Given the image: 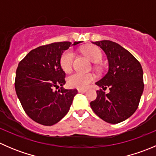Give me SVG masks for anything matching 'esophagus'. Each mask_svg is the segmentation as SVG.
Listing matches in <instances>:
<instances>
[{"instance_id": "esophagus-1", "label": "esophagus", "mask_w": 156, "mask_h": 156, "mask_svg": "<svg viewBox=\"0 0 156 156\" xmlns=\"http://www.w3.org/2000/svg\"><path fill=\"white\" fill-rule=\"evenodd\" d=\"M86 90L84 89H78V93H85L86 92Z\"/></svg>"}]
</instances>
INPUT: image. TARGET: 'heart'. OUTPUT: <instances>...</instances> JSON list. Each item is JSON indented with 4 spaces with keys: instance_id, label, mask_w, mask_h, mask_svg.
Instances as JSON below:
<instances>
[{
    "instance_id": "1",
    "label": "heart",
    "mask_w": 156,
    "mask_h": 156,
    "mask_svg": "<svg viewBox=\"0 0 156 156\" xmlns=\"http://www.w3.org/2000/svg\"><path fill=\"white\" fill-rule=\"evenodd\" d=\"M83 53L90 59L92 62H100L103 58V53L97 47L91 46L84 49ZM73 51L72 50H67L62 53L59 59V64L62 70L68 72L72 70L74 61ZM96 77L92 73H81V72H74L67 78V84L72 88L84 89L95 80Z\"/></svg>"
}]
</instances>
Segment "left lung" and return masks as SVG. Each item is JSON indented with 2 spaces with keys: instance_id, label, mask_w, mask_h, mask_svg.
Masks as SVG:
<instances>
[{
  "instance_id": "1",
  "label": "left lung",
  "mask_w": 156,
  "mask_h": 156,
  "mask_svg": "<svg viewBox=\"0 0 156 156\" xmlns=\"http://www.w3.org/2000/svg\"><path fill=\"white\" fill-rule=\"evenodd\" d=\"M103 49L108 61V71L96 82L109 93L97 91L90 107L97 115L110 124H118L132 115L139 106L144 91V72L139 61L123 47L111 41L93 42Z\"/></svg>"
}]
</instances>
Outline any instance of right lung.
I'll return each mask as SVG.
<instances>
[{"mask_svg": "<svg viewBox=\"0 0 156 156\" xmlns=\"http://www.w3.org/2000/svg\"><path fill=\"white\" fill-rule=\"evenodd\" d=\"M81 41L56 42L31 50L19 63L15 89L26 114L41 125L51 126L61 120L70 108L76 89L67 90L66 73L59 64L64 50ZM61 88L54 91V88Z\"/></svg>", "mask_w": 156, "mask_h": 156, "instance_id": "right-lung-1", "label": "right lung"}]
</instances>
